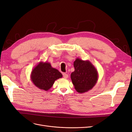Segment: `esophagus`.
Segmentation results:
<instances>
[{"label": "esophagus", "instance_id": "1", "mask_svg": "<svg viewBox=\"0 0 132 132\" xmlns=\"http://www.w3.org/2000/svg\"><path fill=\"white\" fill-rule=\"evenodd\" d=\"M63 78H65V79H67L68 78V75L67 74L64 73L63 74Z\"/></svg>", "mask_w": 132, "mask_h": 132}]
</instances>
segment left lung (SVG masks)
Listing matches in <instances>:
<instances>
[{
  "mask_svg": "<svg viewBox=\"0 0 132 132\" xmlns=\"http://www.w3.org/2000/svg\"><path fill=\"white\" fill-rule=\"evenodd\" d=\"M74 67L75 70L70 77L77 91L81 94L93 89L98 78L97 70L93 64L88 60L77 58L74 62Z\"/></svg>",
  "mask_w": 132,
  "mask_h": 132,
  "instance_id": "obj_1",
  "label": "left lung"
}]
</instances>
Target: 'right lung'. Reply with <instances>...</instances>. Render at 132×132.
Here are the masks:
<instances>
[{
  "label": "right lung",
  "instance_id": "add662e5",
  "mask_svg": "<svg viewBox=\"0 0 132 132\" xmlns=\"http://www.w3.org/2000/svg\"><path fill=\"white\" fill-rule=\"evenodd\" d=\"M31 80L39 89L48 91L56 80L62 78L61 73L51 66L49 62H39L31 73Z\"/></svg>",
  "mask_w": 132,
  "mask_h": 132
}]
</instances>
